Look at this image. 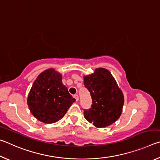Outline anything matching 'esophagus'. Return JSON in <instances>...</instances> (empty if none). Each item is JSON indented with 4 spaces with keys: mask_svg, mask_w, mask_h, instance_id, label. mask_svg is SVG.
Masks as SVG:
<instances>
[{
    "mask_svg": "<svg viewBox=\"0 0 160 160\" xmlns=\"http://www.w3.org/2000/svg\"><path fill=\"white\" fill-rule=\"evenodd\" d=\"M74 98L75 99V100H76V101H78V99H79V97H78V94H75Z\"/></svg>",
    "mask_w": 160,
    "mask_h": 160,
    "instance_id": "34e87169",
    "label": "esophagus"
}]
</instances>
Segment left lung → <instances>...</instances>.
<instances>
[{
  "label": "left lung",
  "mask_w": 160,
  "mask_h": 160,
  "mask_svg": "<svg viewBox=\"0 0 160 160\" xmlns=\"http://www.w3.org/2000/svg\"><path fill=\"white\" fill-rule=\"evenodd\" d=\"M84 85L92 100L91 108L84 109L86 120L97 128H104L114 123L122 112L124 97L109 70L97 68L84 77Z\"/></svg>",
  "instance_id": "1"
}]
</instances>
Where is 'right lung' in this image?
<instances>
[{"label":"right lung","instance_id":"add662e5","mask_svg":"<svg viewBox=\"0 0 160 160\" xmlns=\"http://www.w3.org/2000/svg\"><path fill=\"white\" fill-rule=\"evenodd\" d=\"M75 99L53 68L42 72L34 82L28 98L29 109L38 120L53 123L63 117Z\"/></svg>","mask_w":160,"mask_h":160}]
</instances>
